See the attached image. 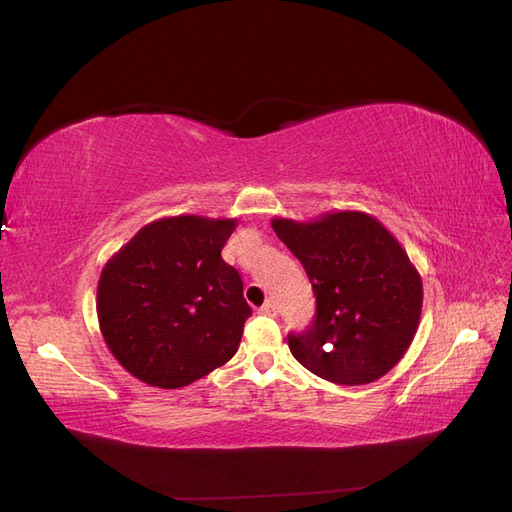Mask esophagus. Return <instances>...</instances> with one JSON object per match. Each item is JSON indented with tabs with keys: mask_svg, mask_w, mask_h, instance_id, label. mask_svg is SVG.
<instances>
[{
	"mask_svg": "<svg viewBox=\"0 0 512 512\" xmlns=\"http://www.w3.org/2000/svg\"><path fill=\"white\" fill-rule=\"evenodd\" d=\"M258 312L265 314V316H277V307H275L273 301H267L265 305H262V307L258 309Z\"/></svg>",
	"mask_w": 512,
	"mask_h": 512,
	"instance_id": "obj_1",
	"label": "esophagus"
}]
</instances>
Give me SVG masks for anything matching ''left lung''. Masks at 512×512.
I'll list each match as a JSON object with an SVG mask.
<instances>
[{
	"instance_id": "8db88e82",
	"label": "left lung",
	"mask_w": 512,
	"mask_h": 512,
	"mask_svg": "<svg viewBox=\"0 0 512 512\" xmlns=\"http://www.w3.org/2000/svg\"><path fill=\"white\" fill-rule=\"evenodd\" d=\"M316 294V318L288 335L294 359L346 386L382 378L404 359L423 309V280L393 232L365 211L309 222L271 220Z\"/></svg>"
}]
</instances>
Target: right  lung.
<instances>
[{
    "label": "right lung",
    "instance_id": "add662e5",
    "mask_svg": "<svg viewBox=\"0 0 512 512\" xmlns=\"http://www.w3.org/2000/svg\"><path fill=\"white\" fill-rule=\"evenodd\" d=\"M237 218L175 215L145 224L98 282L104 344L134 378L181 389L235 356L252 314L222 258Z\"/></svg>",
    "mask_w": 512,
    "mask_h": 512
}]
</instances>
